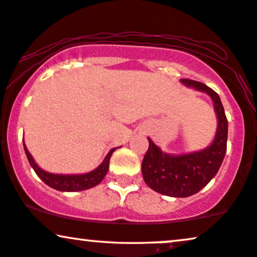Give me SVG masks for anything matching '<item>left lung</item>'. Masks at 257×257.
I'll return each mask as SVG.
<instances>
[{"label": "left lung", "instance_id": "obj_1", "mask_svg": "<svg viewBox=\"0 0 257 257\" xmlns=\"http://www.w3.org/2000/svg\"><path fill=\"white\" fill-rule=\"evenodd\" d=\"M187 87L204 91L213 98L218 124L214 142L201 152L173 156L162 153L148 139L149 148L142 161V175L147 186L172 197H188L206 187L223 162L228 139V119L217 93L201 82L182 78Z\"/></svg>", "mask_w": 257, "mask_h": 257}]
</instances>
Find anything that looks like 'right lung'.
<instances>
[{
  "mask_svg": "<svg viewBox=\"0 0 257 257\" xmlns=\"http://www.w3.org/2000/svg\"><path fill=\"white\" fill-rule=\"evenodd\" d=\"M23 147H25L26 155L28 157L30 166H32L33 169L35 170L37 176H39L44 183L48 184V186L60 191H81L97 186V184L104 179L105 174H107L109 169L110 156L116 149L112 148L110 152L108 153V155L105 156L103 162H102L96 169H94L93 172L82 174V175H60V174H50L41 169L35 163V161H34L33 156L30 155L28 149H27L25 141H23Z\"/></svg>",
  "mask_w": 257,
  "mask_h": 257,
  "instance_id": "add662e5",
  "label": "right lung"
}]
</instances>
